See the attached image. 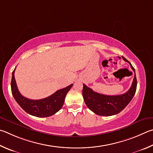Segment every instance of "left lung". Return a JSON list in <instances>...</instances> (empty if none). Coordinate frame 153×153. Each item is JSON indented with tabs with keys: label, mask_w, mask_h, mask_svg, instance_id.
I'll return each instance as SVG.
<instances>
[{
	"label": "left lung",
	"mask_w": 153,
	"mask_h": 153,
	"mask_svg": "<svg viewBox=\"0 0 153 153\" xmlns=\"http://www.w3.org/2000/svg\"><path fill=\"white\" fill-rule=\"evenodd\" d=\"M122 58L125 62L130 64L131 68L134 72L132 86L126 93L119 95H102L95 92L86 85L83 84L82 96L85 102L90 110L99 116H110L120 113L128 105L135 94L137 87L135 70L129 61L123 56Z\"/></svg>",
	"instance_id": "1"
}]
</instances>
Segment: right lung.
Listing matches in <instances>:
<instances>
[{"label": "right lung", "mask_w": 153, "mask_h": 153, "mask_svg": "<svg viewBox=\"0 0 153 153\" xmlns=\"http://www.w3.org/2000/svg\"><path fill=\"white\" fill-rule=\"evenodd\" d=\"M15 68L12 73L10 83L13 96L24 111L33 116L38 117H50L58 112L63 105L67 93L73 85V84H71L64 89L58 90L46 98L38 100H29L23 97L19 91L15 79Z\"/></svg>", "instance_id": "right-lung-1"}]
</instances>
